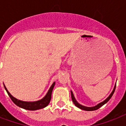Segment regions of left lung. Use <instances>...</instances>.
Segmentation results:
<instances>
[{
	"mask_svg": "<svg viewBox=\"0 0 126 126\" xmlns=\"http://www.w3.org/2000/svg\"><path fill=\"white\" fill-rule=\"evenodd\" d=\"M115 88H116V84L115 86H114V89L113 90H112V92H111V94H110L109 96L108 97L107 99H106L105 101H103V102H101V103H100L97 104V105L94 106V107H86V106H84V105H80V104L79 103H78L77 102V101L76 100V99H75V96H74V95H73V93L72 91H71V98H72V100H73V102L74 103V104L75 105V106L76 107H77L78 108H79V109H80L82 110H86V111H92V110H95L98 109H99L101 107H102V106L103 105H105V103H107L110 100V99L112 97V95L114 94V91H115Z\"/></svg>",
	"mask_w": 126,
	"mask_h": 126,
	"instance_id": "8db88e82",
	"label": "left lung"
}]
</instances>
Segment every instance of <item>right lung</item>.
<instances>
[{"mask_svg": "<svg viewBox=\"0 0 126 126\" xmlns=\"http://www.w3.org/2000/svg\"><path fill=\"white\" fill-rule=\"evenodd\" d=\"M55 84V82H54L53 84H51V87L49 88V90H48V92L46 94V95L42 99L38 100V101H23L17 99L15 98L14 97H13L11 95L10 93L8 91L7 88H6L4 84V86L5 90H6V91L8 94V95L10 96V97L12 99V101L17 106H18L19 107L24 109L29 110H36L43 109V108L46 107V106L48 105V104H49V103L50 102V100H51V93H52L53 89L54 88Z\"/></svg>", "mask_w": 126, "mask_h": 126, "instance_id": "add662e5", "label": "right lung"}]
</instances>
